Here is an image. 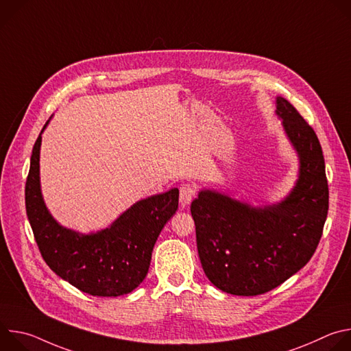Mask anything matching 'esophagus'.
Returning a JSON list of instances; mask_svg holds the SVG:
<instances>
[{
    "label": "esophagus",
    "instance_id": "34e87169",
    "mask_svg": "<svg viewBox=\"0 0 351 351\" xmlns=\"http://www.w3.org/2000/svg\"><path fill=\"white\" fill-rule=\"evenodd\" d=\"M180 204L186 206L189 204L191 199L195 197L197 194V187L193 183H183L180 186Z\"/></svg>",
    "mask_w": 351,
    "mask_h": 351
}]
</instances>
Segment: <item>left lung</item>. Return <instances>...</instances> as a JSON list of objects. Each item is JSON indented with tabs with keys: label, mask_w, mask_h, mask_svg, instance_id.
I'll return each instance as SVG.
<instances>
[{
	"label": "left lung",
	"mask_w": 351,
	"mask_h": 351,
	"mask_svg": "<svg viewBox=\"0 0 351 351\" xmlns=\"http://www.w3.org/2000/svg\"><path fill=\"white\" fill-rule=\"evenodd\" d=\"M276 114L300 157L298 180L283 202L254 208L203 190L190 207L207 278L234 295L267 293L302 269L315 253L328 215L325 161L314 129L282 97Z\"/></svg>",
	"instance_id": "obj_1"
}]
</instances>
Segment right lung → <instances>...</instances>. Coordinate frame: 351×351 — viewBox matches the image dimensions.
<instances>
[{"instance_id": "obj_1", "label": "right lung", "mask_w": 351, "mask_h": 351, "mask_svg": "<svg viewBox=\"0 0 351 351\" xmlns=\"http://www.w3.org/2000/svg\"><path fill=\"white\" fill-rule=\"evenodd\" d=\"M40 145L41 134L32 152L25 202L41 257L60 278L84 293L98 297L130 293L148 272L154 244L178 210L179 190L141 199L110 228L80 234L58 225L43 202Z\"/></svg>"}]
</instances>
